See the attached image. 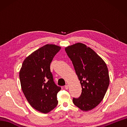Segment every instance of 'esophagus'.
<instances>
[{
  "label": "esophagus",
  "mask_w": 127,
  "mask_h": 127,
  "mask_svg": "<svg viewBox=\"0 0 127 127\" xmlns=\"http://www.w3.org/2000/svg\"><path fill=\"white\" fill-rule=\"evenodd\" d=\"M65 87V89L66 90H68V85H65V87Z\"/></svg>",
  "instance_id": "34e87169"
}]
</instances>
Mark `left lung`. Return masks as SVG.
Masks as SVG:
<instances>
[{
	"mask_svg": "<svg viewBox=\"0 0 127 127\" xmlns=\"http://www.w3.org/2000/svg\"><path fill=\"white\" fill-rule=\"evenodd\" d=\"M65 50L72 62L82 89L80 97L73 98V102L81 110H91L102 100L109 87L107 66L95 51L82 43L68 46Z\"/></svg>",
	"mask_w": 127,
	"mask_h": 127,
	"instance_id": "8db88e82",
	"label": "left lung"
}]
</instances>
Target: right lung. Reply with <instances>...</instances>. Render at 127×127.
Returning a JSON list of instances; mask_svg holds the SVG:
<instances>
[{
	"label": "right lung",
	"mask_w": 127,
	"mask_h": 127,
	"mask_svg": "<svg viewBox=\"0 0 127 127\" xmlns=\"http://www.w3.org/2000/svg\"><path fill=\"white\" fill-rule=\"evenodd\" d=\"M61 47L46 44L26 58L20 70L22 91L31 106L46 114L58 105L57 94L61 90L53 81L50 63Z\"/></svg>",
	"instance_id": "1"
}]
</instances>
